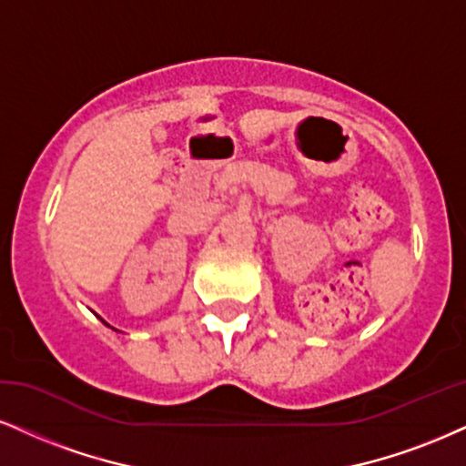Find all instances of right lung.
Returning a JSON list of instances; mask_svg holds the SVG:
<instances>
[{
	"label": "right lung",
	"mask_w": 466,
	"mask_h": 466,
	"mask_svg": "<svg viewBox=\"0 0 466 466\" xmlns=\"http://www.w3.org/2000/svg\"><path fill=\"white\" fill-rule=\"evenodd\" d=\"M103 324H106V321H103ZM106 326H110V324H106Z\"/></svg>",
	"instance_id": "1"
}]
</instances>
